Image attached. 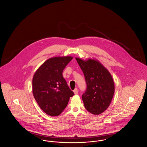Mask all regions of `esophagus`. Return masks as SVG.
<instances>
[{"label":"esophagus","mask_w":147,"mask_h":147,"mask_svg":"<svg viewBox=\"0 0 147 147\" xmlns=\"http://www.w3.org/2000/svg\"><path fill=\"white\" fill-rule=\"evenodd\" d=\"M73 91H74V94H75L76 95H77V94H78V90L77 88H76Z\"/></svg>","instance_id":"obj_1"}]
</instances>
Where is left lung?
<instances>
[{"mask_svg":"<svg viewBox=\"0 0 147 147\" xmlns=\"http://www.w3.org/2000/svg\"><path fill=\"white\" fill-rule=\"evenodd\" d=\"M76 59L86 83V90L82 95L84 106L92 114L99 115L108 108L113 96L115 85L112 76L98 61Z\"/></svg>","mask_w":147,"mask_h":147,"instance_id":"obj_1","label":"left lung"}]
</instances>
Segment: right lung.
<instances>
[{
	"mask_svg": "<svg viewBox=\"0 0 147 147\" xmlns=\"http://www.w3.org/2000/svg\"><path fill=\"white\" fill-rule=\"evenodd\" d=\"M72 59L71 56L49 58L35 72L32 93L40 107L48 115H59L67 106L69 98L74 95L62 75Z\"/></svg>",
	"mask_w": 147,
	"mask_h": 147,
	"instance_id": "1",
	"label": "right lung"
}]
</instances>
